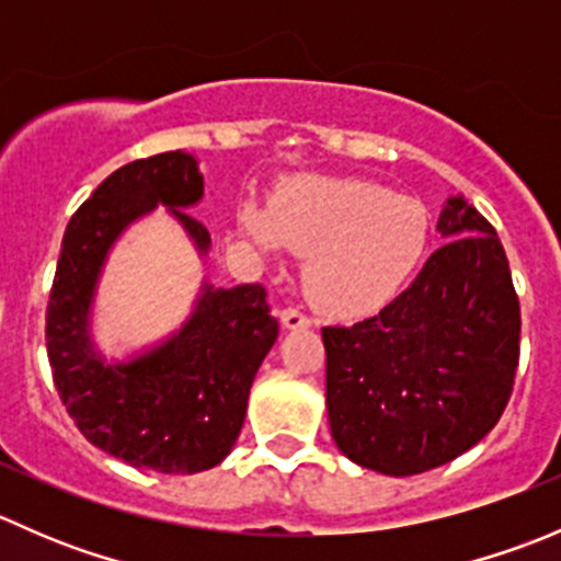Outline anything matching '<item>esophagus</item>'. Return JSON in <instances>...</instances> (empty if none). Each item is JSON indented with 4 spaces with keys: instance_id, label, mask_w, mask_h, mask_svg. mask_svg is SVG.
Returning a JSON list of instances; mask_svg holds the SVG:
<instances>
[{
    "instance_id": "1",
    "label": "esophagus",
    "mask_w": 561,
    "mask_h": 561,
    "mask_svg": "<svg viewBox=\"0 0 561 561\" xmlns=\"http://www.w3.org/2000/svg\"><path fill=\"white\" fill-rule=\"evenodd\" d=\"M282 325L290 328V331H304V328L312 325V320H309L307 314L298 312V309H285V312H282Z\"/></svg>"
}]
</instances>
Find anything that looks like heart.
<instances>
[{
  "mask_svg": "<svg viewBox=\"0 0 561 561\" xmlns=\"http://www.w3.org/2000/svg\"><path fill=\"white\" fill-rule=\"evenodd\" d=\"M241 230L263 252L304 254V287L331 317L377 314L404 293L432 239L423 203L364 179L307 175L274 197L268 214L239 211Z\"/></svg>",
  "mask_w": 561,
  "mask_h": 561,
  "instance_id": "heart-1",
  "label": "heart"
}]
</instances>
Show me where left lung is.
<instances>
[{
	"instance_id": "obj_1",
	"label": "left lung",
	"mask_w": 561,
	"mask_h": 561,
	"mask_svg": "<svg viewBox=\"0 0 561 561\" xmlns=\"http://www.w3.org/2000/svg\"><path fill=\"white\" fill-rule=\"evenodd\" d=\"M445 241L380 314L322 328L336 448L407 478L454 461L496 426L518 366L522 312L496 230L448 197Z\"/></svg>"
}]
</instances>
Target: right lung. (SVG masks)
<instances>
[{"label": "right lung", "instance_id": "add662e5", "mask_svg": "<svg viewBox=\"0 0 561 561\" xmlns=\"http://www.w3.org/2000/svg\"><path fill=\"white\" fill-rule=\"evenodd\" d=\"M201 197L197 160L181 149L113 171L67 225L45 312L56 390L83 437L133 467L165 474L203 472L233 450L249 388L279 336L263 285L214 287L203 279L190 317L154 347L107 360L94 344L92 307L113 244L165 206L206 257L211 236L184 211Z\"/></svg>", "mask_w": 561, "mask_h": 561}]
</instances>
